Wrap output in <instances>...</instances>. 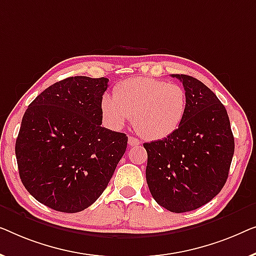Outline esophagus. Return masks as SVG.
Listing matches in <instances>:
<instances>
[{"label":"esophagus","instance_id":"34e87169","mask_svg":"<svg viewBox=\"0 0 256 256\" xmlns=\"http://www.w3.org/2000/svg\"><path fill=\"white\" fill-rule=\"evenodd\" d=\"M140 144V142L136 138H134V136H128V145L130 146H136V145H139Z\"/></svg>","mask_w":256,"mask_h":256}]
</instances>
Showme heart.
<instances>
[{
    "label": "heart",
    "mask_w": 256,
    "mask_h": 256,
    "mask_svg": "<svg viewBox=\"0 0 256 256\" xmlns=\"http://www.w3.org/2000/svg\"><path fill=\"white\" fill-rule=\"evenodd\" d=\"M188 110L186 89L178 84L153 78H134L120 82L114 97L102 100L104 120L112 128H122L133 118L144 138L160 140L172 136L184 120Z\"/></svg>",
    "instance_id": "b5f03b06"
}]
</instances>
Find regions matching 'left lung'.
<instances>
[{"mask_svg":"<svg viewBox=\"0 0 256 256\" xmlns=\"http://www.w3.org/2000/svg\"><path fill=\"white\" fill-rule=\"evenodd\" d=\"M178 78L188 96L184 120L172 136L145 142L146 181L153 198L170 212L196 210L217 196L228 180L234 138L228 111L203 82Z\"/></svg>","mask_w":256,"mask_h":256,"instance_id":"left-lung-1","label":"left lung"}]
</instances>
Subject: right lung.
I'll return each instance as SVG.
<instances>
[{"mask_svg": "<svg viewBox=\"0 0 256 256\" xmlns=\"http://www.w3.org/2000/svg\"><path fill=\"white\" fill-rule=\"evenodd\" d=\"M109 80L72 76L50 86L25 111L16 140L20 181L56 211L80 212L102 195L128 146L102 128Z\"/></svg>", "mask_w": 256, "mask_h": 256, "instance_id": "right-lung-1", "label": "right lung"}]
</instances>
